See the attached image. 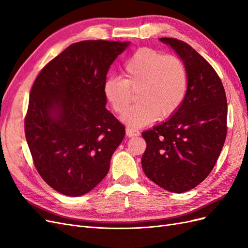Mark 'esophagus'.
Segmentation results:
<instances>
[{
	"label": "esophagus",
	"instance_id": "obj_1",
	"mask_svg": "<svg viewBox=\"0 0 248 248\" xmlns=\"http://www.w3.org/2000/svg\"><path fill=\"white\" fill-rule=\"evenodd\" d=\"M126 136L128 138L138 137V136H140V131L137 130V129L131 128V127H127V128H126Z\"/></svg>",
	"mask_w": 248,
	"mask_h": 248
}]
</instances>
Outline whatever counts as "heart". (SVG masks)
<instances>
[{
	"instance_id": "obj_1",
	"label": "heart",
	"mask_w": 248,
	"mask_h": 248,
	"mask_svg": "<svg viewBox=\"0 0 248 248\" xmlns=\"http://www.w3.org/2000/svg\"><path fill=\"white\" fill-rule=\"evenodd\" d=\"M124 79L109 78L103 85L107 100L117 114H124L137 93L138 103L122 117L129 127L140 128L156 118L167 120L183 106L188 92V71L177 56L141 47L123 66Z\"/></svg>"
}]
</instances>
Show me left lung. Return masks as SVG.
Masks as SVG:
<instances>
[{"mask_svg": "<svg viewBox=\"0 0 248 248\" xmlns=\"http://www.w3.org/2000/svg\"><path fill=\"white\" fill-rule=\"evenodd\" d=\"M183 60L188 92L183 106L167 122L141 133L146 176L170 192L194 188L213 170L227 138L228 103L220 78L189 44L160 38Z\"/></svg>", "mask_w": 248, "mask_h": 248, "instance_id": "8db88e82", "label": "left lung"}]
</instances>
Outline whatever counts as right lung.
Wrapping results in <instances>:
<instances>
[{
    "instance_id": "1",
    "label": "right lung",
    "mask_w": 248,
    "mask_h": 248,
    "mask_svg": "<svg viewBox=\"0 0 248 248\" xmlns=\"http://www.w3.org/2000/svg\"><path fill=\"white\" fill-rule=\"evenodd\" d=\"M128 43L71 44L43 67L30 92L25 134L34 166L51 188L69 197L107 176L125 127L106 108L103 85Z\"/></svg>"
}]
</instances>
